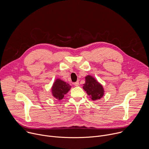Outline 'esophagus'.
<instances>
[{"mask_svg":"<svg viewBox=\"0 0 149 149\" xmlns=\"http://www.w3.org/2000/svg\"><path fill=\"white\" fill-rule=\"evenodd\" d=\"M74 85L75 86H78V85H79V82H78V81H77V82H74Z\"/></svg>","mask_w":149,"mask_h":149,"instance_id":"1","label":"esophagus"}]
</instances>
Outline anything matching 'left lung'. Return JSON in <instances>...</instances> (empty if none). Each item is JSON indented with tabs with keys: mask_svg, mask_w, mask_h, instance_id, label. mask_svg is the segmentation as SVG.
Returning <instances> with one entry per match:
<instances>
[{
	"mask_svg": "<svg viewBox=\"0 0 149 149\" xmlns=\"http://www.w3.org/2000/svg\"><path fill=\"white\" fill-rule=\"evenodd\" d=\"M83 89L90 96L92 101L100 100L104 94L102 85L91 75H87L85 77V83L84 84Z\"/></svg>",
	"mask_w": 149,
	"mask_h": 149,
	"instance_id": "obj_1",
	"label": "left lung"
}]
</instances>
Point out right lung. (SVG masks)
Returning <instances> with one entry per match:
<instances>
[{
  "mask_svg": "<svg viewBox=\"0 0 149 149\" xmlns=\"http://www.w3.org/2000/svg\"><path fill=\"white\" fill-rule=\"evenodd\" d=\"M71 88V86L69 84L66 83L60 79H57L52 86V94L58 100H61L64 97V95L70 90Z\"/></svg>",
  "mask_w": 149,
  "mask_h": 149,
  "instance_id": "add662e5",
  "label": "right lung"
}]
</instances>
